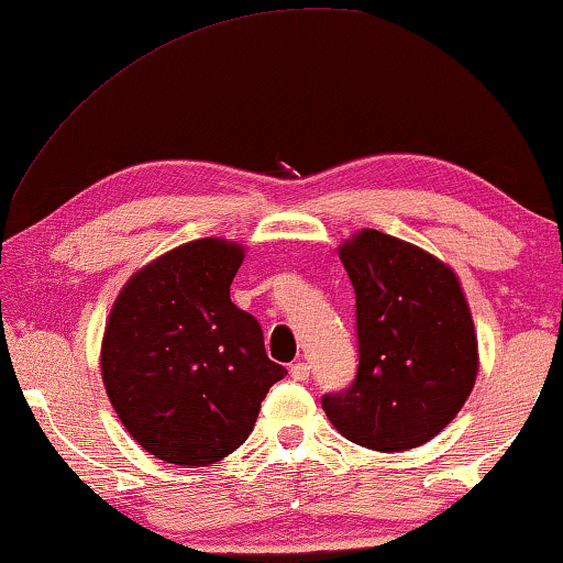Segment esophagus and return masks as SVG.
Wrapping results in <instances>:
<instances>
[{"label":"esophagus","mask_w":563,"mask_h":563,"mask_svg":"<svg viewBox=\"0 0 563 563\" xmlns=\"http://www.w3.org/2000/svg\"><path fill=\"white\" fill-rule=\"evenodd\" d=\"M290 377L296 379V383H306V379L311 377V367H308L306 362H296V364H290Z\"/></svg>","instance_id":"1"}]
</instances>
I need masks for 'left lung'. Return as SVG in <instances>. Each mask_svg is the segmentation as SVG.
<instances>
[{"instance_id": "left-lung-1", "label": "left lung", "mask_w": 563, "mask_h": 563, "mask_svg": "<svg viewBox=\"0 0 563 563\" xmlns=\"http://www.w3.org/2000/svg\"><path fill=\"white\" fill-rule=\"evenodd\" d=\"M357 298V377L321 406L360 446L406 451L454 421L477 377V334L451 267L377 229L339 247Z\"/></svg>"}]
</instances>
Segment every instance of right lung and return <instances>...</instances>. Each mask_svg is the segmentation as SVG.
I'll return each instance as SVG.
<instances>
[{"instance_id": "1", "label": "right lung", "mask_w": 563, "mask_h": 563, "mask_svg": "<svg viewBox=\"0 0 563 563\" xmlns=\"http://www.w3.org/2000/svg\"><path fill=\"white\" fill-rule=\"evenodd\" d=\"M242 257L213 236L180 244L134 273L109 313L107 395L130 437L168 464L206 466L240 449L288 375L255 316L229 298Z\"/></svg>"}]
</instances>
